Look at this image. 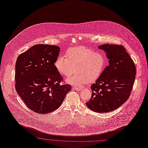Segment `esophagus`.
<instances>
[{
    "instance_id": "34e87169",
    "label": "esophagus",
    "mask_w": 148,
    "mask_h": 148,
    "mask_svg": "<svg viewBox=\"0 0 148 148\" xmlns=\"http://www.w3.org/2000/svg\"><path fill=\"white\" fill-rule=\"evenodd\" d=\"M73 88L77 90V91H80V90H82L83 89L82 87H73Z\"/></svg>"
}]
</instances>
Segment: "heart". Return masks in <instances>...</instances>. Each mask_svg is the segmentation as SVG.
<instances>
[{"instance_id": "obj_1", "label": "heart", "mask_w": 148, "mask_h": 148, "mask_svg": "<svg viewBox=\"0 0 148 148\" xmlns=\"http://www.w3.org/2000/svg\"><path fill=\"white\" fill-rule=\"evenodd\" d=\"M65 56L57 58L54 65L57 71L65 77L67 83L73 85H83L87 82L95 81L103 73L106 59L102 53L96 52L85 47L70 48L65 52Z\"/></svg>"}]
</instances>
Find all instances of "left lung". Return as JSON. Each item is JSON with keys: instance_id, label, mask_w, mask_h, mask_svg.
Returning <instances> with one entry per match:
<instances>
[{"instance_id": "obj_1", "label": "left lung", "mask_w": 148, "mask_h": 148, "mask_svg": "<svg viewBox=\"0 0 148 148\" xmlns=\"http://www.w3.org/2000/svg\"><path fill=\"white\" fill-rule=\"evenodd\" d=\"M99 48L106 52L109 65L91 85V97L86 105L92 111L107 113L118 109L127 100L136 70L123 46L104 44Z\"/></svg>"}]
</instances>
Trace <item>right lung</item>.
Returning a JSON list of instances; mask_svg holds the SVG:
<instances>
[{"instance_id": "obj_1", "label": "right lung", "mask_w": 148, "mask_h": 148, "mask_svg": "<svg viewBox=\"0 0 148 148\" xmlns=\"http://www.w3.org/2000/svg\"><path fill=\"white\" fill-rule=\"evenodd\" d=\"M60 48L34 45L21 53L15 64L16 92L29 109L39 114L57 110L71 88L70 84H60L63 79L54 65Z\"/></svg>"}]
</instances>
